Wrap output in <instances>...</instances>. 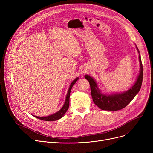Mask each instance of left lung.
Here are the masks:
<instances>
[{"mask_svg": "<svg viewBox=\"0 0 153 153\" xmlns=\"http://www.w3.org/2000/svg\"><path fill=\"white\" fill-rule=\"evenodd\" d=\"M136 49L140 54V51L137 46H136ZM139 59L140 62V72L138 79L134 85L129 90L123 93L111 95L103 94L99 89L94 79L88 75L85 76V78L90 84L91 95L96 105L103 110L117 111L125 108L130 103L140 91L143 82V69L140 54L139 56Z\"/></svg>", "mask_w": 153, "mask_h": 153, "instance_id": "1", "label": "left lung"}]
</instances>
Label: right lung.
I'll return each instance as SVG.
<instances>
[{"mask_svg":"<svg viewBox=\"0 0 153 153\" xmlns=\"http://www.w3.org/2000/svg\"><path fill=\"white\" fill-rule=\"evenodd\" d=\"M78 77H77L76 79H75L72 82L71 84L70 85V87L69 88V91H68V92L67 94V95H66V100H65V102H64V104L63 107H62V108L59 110L58 112H56V113L53 114V115H51L50 116H48V117H36V116H34L35 117L38 118V119H40L42 120H44V121H55V120H59V118H62L63 117V115L66 114V112L67 111L68 108H69V97H70V93H71V89L72 86H73V85L76 82V81L78 80Z\"/></svg>","mask_w":153,"mask_h":153,"instance_id":"1","label":"right lung"}]
</instances>
